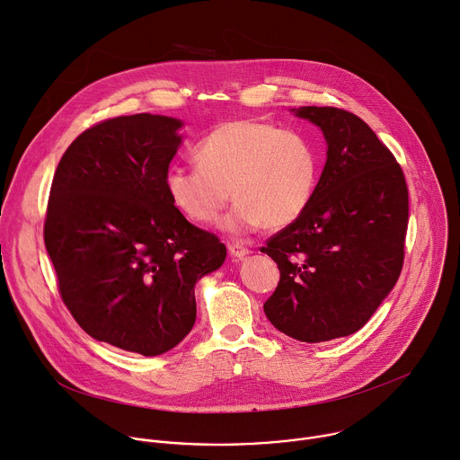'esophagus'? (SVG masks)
Here are the masks:
<instances>
[{
	"label": "esophagus",
	"mask_w": 460,
	"mask_h": 460,
	"mask_svg": "<svg viewBox=\"0 0 460 460\" xmlns=\"http://www.w3.org/2000/svg\"><path fill=\"white\" fill-rule=\"evenodd\" d=\"M227 249H229L231 256H234L238 260H242V258H245L249 254V249L243 243H240V242H229Z\"/></svg>",
	"instance_id": "1"
}]
</instances>
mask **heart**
Instances as JSON below:
<instances>
[{"label":"heart","instance_id":"1","mask_svg":"<svg viewBox=\"0 0 460 460\" xmlns=\"http://www.w3.org/2000/svg\"><path fill=\"white\" fill-rule=\"evenodd\" d=\"M192 158L199 169L165 174L171 204L194 224H211L233 196L236 204L222 220L233 234L291 226L318 178V155L304 135L252 118L217 125Z\"/></svg>","mask_w":460,"mask_h":460}]
</instances>
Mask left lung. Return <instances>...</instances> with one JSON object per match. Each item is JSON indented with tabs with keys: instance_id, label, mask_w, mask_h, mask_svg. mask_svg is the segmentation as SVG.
<instances>
[{
	"instance_id": "left-lung-1",
	"label": "left lung",
	"mask_w": 460,
	"mask_h": 460,
	"mask_svg": "<svg viewBox=\"0 0 460 460\" xmlns=\"http://www.w3.org/2000/svg\"><path fill=\"white\" fill-rule=\"evenodd\" d=\"M296 116L322 128L327 160L300 218L260 247L280 270L264 311L316 344L358 332L397 284L410 206L402 167L364 119L337 107Z\"/></svg>"
}]
</instances>
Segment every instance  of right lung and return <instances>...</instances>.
I'll return each mask as SVG.
<instances>
[{
  "instance_id": "add662e5",
  "label": "right lung",
  "mask_w": 460,
  "mask_h": 460,
  "mask_svg": "<svg viewBox=\"0 0 460 460\" xmlns=\"http://www.w3.org/2000/svg\"><path fill=\"white\" fill-rule=\"evenodd\" d=\"M180 127L142 112L84 130L58 164L43 226L61 300L82 330L144 357L185 339L194 284L227 254L167 196Z\"/></svg>"
}]
</instances>
